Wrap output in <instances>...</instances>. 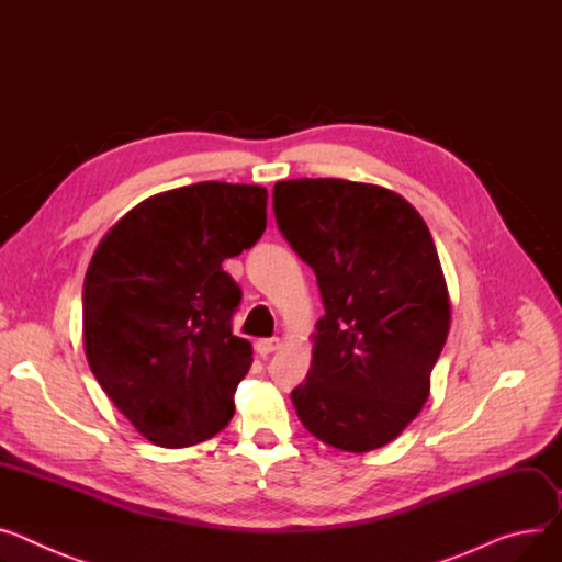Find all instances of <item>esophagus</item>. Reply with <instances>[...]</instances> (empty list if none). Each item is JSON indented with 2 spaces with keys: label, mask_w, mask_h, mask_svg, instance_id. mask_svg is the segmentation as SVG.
Listing matches in <instances>:
<instances>
[{
  "label": "esophagus",
  "mask_w": 562,
  "mask_h": 562,
  "mask_svg": "<svg viewBox=\"0 0 562 562\" xmlns=\"http://www.w3.org/2000/svg\"><path fill=\"white\" fill-rule=\"evenodd\" d=\"M280 346H282V341L278 339V336H271V339H259V341H255V350H257V355H261V357H267V355L276 352Z\"/></svg>",
  "instance_id": "34e87169"
}]
</instances>
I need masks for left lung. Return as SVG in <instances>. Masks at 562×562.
<instances>
[{"label": "left lung", "instance_id": "obj_1", "mask_svg": "<svg viewBox=\"0 0 562 562\" xmlns=\"http://www.w3.org/2000/svg\"><path fill=\"white\" fill-rule=\"evenodd\" d=\"M273 212L325 307L295 414L331 447L378 450L420 414L450 331L431 233L395 192L341 178L276 182Z\"/></svg>", "mask_w": 562, "mask_h": 562}]
</instances>
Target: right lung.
Instances as JSON below:
<instances>
[{"label": "right lung", "instance_id": "1", "mask_svg": "<svg viewBox=\"0 0 562 562\" xmlns=\"http://www.w3.org/2000/svg\"><path fill=\"white\" fill-rule=\"evenodd\" d=\"M265 231V187L207 180L146 199L92 255L88 363L151 442L190 447L231 423L252 348L233 334L241 289L221 265Z\"/></svg>", "mask_w": 562, "mask_h": 562}]
</instances>
